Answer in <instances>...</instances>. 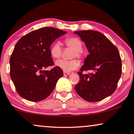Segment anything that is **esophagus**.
Segmentation results:
<instances>
[{"label": "esophagus", "instance_id": "obj_1", "mask_svg": "<svg viewBox=\"0 0 134 134\" xmlns=\"http://www.w3.org/2000/svg\"><path fill=\"white\" fill-rule=\"evenodd\" d=\"M69 74H70V72H66V71H64V72H63L64 76H67V75H69Z\"/></svg>", "mask_w": 134, "mask_h": 134}]
</instances>
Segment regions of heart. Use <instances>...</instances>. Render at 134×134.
<instances>
[{
    "label": "heart",
    "mask_w": 134,
    "mask_h": 134,
    "mask_svg": "<svg viewBox=\"0 0 134 134\" xmlns=\"http://www.w3.org/2000/svg\"><path fill=\"white\" fill-rule=\"evenodd\" d=\"M66 46L72 49L73 51L71 54V58H78L81 59L83 57V51L82 50L83 44L80 39L76 37H69L64 40ZM51 55L54 58L58 59L61 57L63 49L58 43H55L51 47ZM56 65L58 68L63 69L64 71H71L77 69L79 66V62L76 59L70 60H60L57 62Z\"/></svg>",
    "instance_id": "obj_1"
}]
</instances>
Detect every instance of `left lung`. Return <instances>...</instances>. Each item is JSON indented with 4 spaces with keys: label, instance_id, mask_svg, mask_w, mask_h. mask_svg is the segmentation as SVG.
I'll return each instance as SVG.
<instances>
[{
    "label": "left lung",
    "instance_id": "8db88e82",
    "mask_svg": "<svg viewBox=\"0 0 134 134\" xmlns=\"http://www.w3.org/2000/svg\"><path fill=\"white\" fill-rule=\"evenodd\" d=\"M85 42L90 54L77 74L80 80L75 86L77 93L87 101L98 102L116 90L122 72L118 49L101 33L94 30L74 32ZM91 70L84 75L83 71Z\"/></svg>",
    "mask_w": 134,
    "mask_h": 134
}]
</instances>
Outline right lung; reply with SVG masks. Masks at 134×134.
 I'll use <instances>...</instances> for the list:
<instances>
[{
  "label": "right lung",
  "instance_id": "obj_1",
  "mask_svg": "<svg viewBox=\"0 0 134 134\" xmlns=\"http://www.w3.org/2000/svg\"><path fill=\"white\" fill-rule=\"evenodd\" d=\"M66 32L54 27L32 31L20 38L10 59L11 79L19 96L33 102L44 99L51 94L63 71L54 65L51 45Z\"/></svg>",
  "mask_w": 134,
  "mask_h": 134
}]
</instances>
